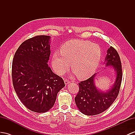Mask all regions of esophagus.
I'll return each mask as SVG.
<instances>
[{"mask_svg": "<svg viewBox=\"0 0 135 135\" xmlns=\"http://www.w3.org/2000/svg\"><path fill=\"white\" fill-rule=\"evenodd\" d=\"M64 83H65V85H67V84H68L69 83H70V81L67 80H64Z\"/></svg>", "mask_w": 135, "mask_h": 135, "instance_id": "esophagus-1", "label": "esophagus"}]
</instances>
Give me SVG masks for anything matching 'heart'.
I'll return each instance as SVG.
<instances>
[{
    "label": "heart",
    "instance_id": "b5f03b06",
    "mask_svg": "<svg viewBox=\"0 0 135 135\" xmlns=\"http://www.w3.org/2000/svg\"><path fill=\"white\" fill-rule=\"evenodd\" d=\"M102 50L90 41L72 40L65 43L61 52H55L52 66L59 75H63L70 67L80 79H86L95 73L100 61Z\"/></svg>",
    "mask_w": 135,
    "mask_h": 135
}]
</instances>
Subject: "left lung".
Listing matches in <instances>:
<instances>
[{
  "mask_svg": "<svg viewBox=\"0 0 135 135\" xmlns=\"http://www.w3.org/2000/svg\"><path fill=\"white\" fill-rule=\"evenodd\" d=\"M104 64L115 72V80L110 88L103 91L96 85L97 73L79 84V91L75 101L79 110L85 115H96L105 111L118 96L122 80V64L118 53L111 46L107 51Z\"/></svg>",
  "mask_w": 135,
  "mask_h": 135,
  "instance_id": "obj_1",
  "label": "left lung"
}]
</instances>
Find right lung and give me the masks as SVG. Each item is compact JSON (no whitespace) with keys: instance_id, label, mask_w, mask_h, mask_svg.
<instances>
[{"instance_id":"add662e5","label":"right lung","mask_w":135,"mask_h":135,"mask_svg":"<svg viewBox=\"0 0 135 135\" xmlns=\"http://www.w3.org/2000/svg\"><path fill=\"white\" fill-rule=\"evenodd\" d=\"M51 36L39 35L25 41L13 57V87L27 108L44 113L52 108L57 93L65 84L48 67Z\"/></svg>"}]
</instances>
